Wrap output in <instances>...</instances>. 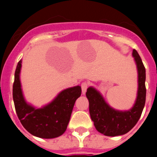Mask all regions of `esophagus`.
Masks as SVG:
<instances>
[{"label":"esophagus","instance_id":"1","mask_svg":"<svg viewBox=\"0 0 157 157\" xmlns=\"http://www.w3.org/2000/svg\"><path fill=\"white\" fill-rule=\"evenodd\" d=\"M89 87V83L87 82H83L81 84V88H82V92L83 94H85L86 92L87 89Z\"/></svg>","mask_w":157,"mask_h":157}]
</instances>
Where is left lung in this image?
<instances>
[{
    "label": "left lung",
    "mask_w": 157,
    "mask_h": 157,
    "mask_svg": "<svg viewBox=\"0 0 157 157\" xmlns=\"http://www.w3.org/2000/svg\"><path fill=\"white\" fill-rule=\"evenodd\" d=\"M133 56L138 71V91L137 101L132 109L120 112L112 109L95 89H87L89 109L91 120L98 132L106 136L123 135L129 132L138 123L145 104V68L138 52L134 49Z\"/></svg>",
    "instance_id": "left-lung-1"
}]
</instances>
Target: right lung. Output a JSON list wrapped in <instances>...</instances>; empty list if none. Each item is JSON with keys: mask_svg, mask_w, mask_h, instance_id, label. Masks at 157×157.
Wrapping results in <instances>:
<instances>
[{"mask_svg": "<svg viewBox=\"0 0 157 157\" xmlns=\"http://www.w3.org/2000/svg\"><path fill=\"white\" fill-rule=\"evenodd\" d=\"M21 60L15 71L12 89L14 105L20 123L33 135L41 138H54L62 135L70 120L75 101L81 96L79 86L62 91L52 103L36 109L24 101L19 81Z\"/></svg>", "mask_w": 157, "mask_h": 157, "instance_id": "obj_1", "label": "right lung"}]
</instances>
